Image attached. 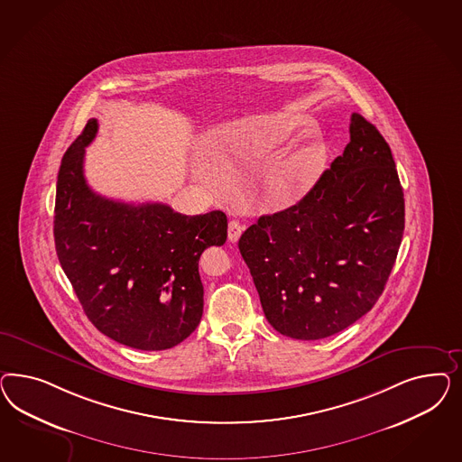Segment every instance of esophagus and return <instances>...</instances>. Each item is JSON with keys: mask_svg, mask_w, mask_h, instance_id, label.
I'll list each match as a JSON object with an SVG mask.
<instances>
[{"mask_svg": "<svg viewBox=\"0 0 462 462\" xmlns=\"http://www.w3.org/2000/svg\"><path fill=\"white\" fill-rule=\"evenodd\" d=\"M242 230H244V226L238 224L237 220H230L228 222V240L237 242L240 236H242Z\"/></svg>", "mask_w": 462, "mask_h": 462, "instance_id": "obj_1", "label": "esophagus"}]
</instances>
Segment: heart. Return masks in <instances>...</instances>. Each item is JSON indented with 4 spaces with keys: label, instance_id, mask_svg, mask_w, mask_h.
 I'll return each mask as SVG.
<instances>
[{
    "label": "heart",
    "instance_id": "heart-1",
    "mask_svg": "<svg viewBox=\"0 0 462 462\" xmlns=\"http://www.w3.org/2000/svg\"><path fill=\"white\" fill-rule=\"evenodd\" d=\"M266 142V137L257 134V132H244V134H238L237 135L238 147H257V145H264ZM305 169H307L305 161L286 162L282 168L274 171V174L271 176V188L276 193H288V191H291L294 186L300 182V180L303 178ZM215 172L217 171L213 168L210 161H205V162H201L198 166V176L201 180H213Z\"/></svg>",
    "mask_w": 462,
    "mask_h": 462
}]
</instances>
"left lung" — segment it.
Listing matches in <instances>:
<instances>
[{
    "label": "left lung",
    "instance_id": "1",
    "mask_svg": "<svg viewBox=\"0 0 462 462\" xmlns=\"http://www.w3.org/2000/svg\"><path fill=\"white\" fill-rule=\"evenodd\" d=\"M350 142L298 205L263 215L238 240L267 322L319 340L365 315L390 278L405 230L392 149L363 115Z\"/></svg>",
    "mask_w": 462,
    "mask_h": 462
}]
</instances>
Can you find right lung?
I'll list each match as a JSON object with an SVG mask.
<instances>
[{"label": "right lung", "instance_id": "add662e5", "mask_svg": "<svg viewBox=\"0 0 462 462\" xmlns=\"http://www.w3.org/2000/svg\"><path fill=\"white\" fill-rule=\"evenodd\" d=\"M91 118L70 143L57 176L54 240L59 263L84 313L101 334L132 349L166 350L195 332L203 315L198 261L224 245L226 215L188 217L164 203L99 196L84 178Z\"/></svg>", "mask_w": 462, "mask_h": 462}]
</instances>
